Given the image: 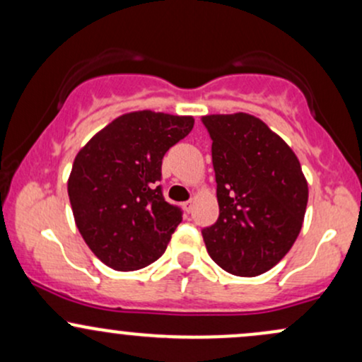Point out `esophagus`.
Here are the masks:
<instances>
[{
	"instance_id": "34e87169",
	"label": "esophagus",
	"mask_w": 362,
	"mask_h": 362,
	"mask_svg": "<svg viewBox=\"0 0 362 362\" xmlns=\"http://www.w3.org/2000/svg\"><path fill=\"white\" fill-rule=\"evenodd\" d=\"M182 206H184L185 213H190V211H192V207H194V201H185Z\"/></svg>"
}]
</instances>
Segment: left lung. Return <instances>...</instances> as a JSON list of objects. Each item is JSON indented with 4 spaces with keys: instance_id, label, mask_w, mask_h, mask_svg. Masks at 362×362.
Returning <instances> with one entry per match:
<instances>
[{
    "instance_id": "1",
    "label": "left lung",
    "mask_w": 362,
    "mask_h": 362,
    "mask_svg": "<svg viewBox=\"0 0 362 362\" xmlns=\"http://www.w3.org/2000/svg\"><path fill=\"white\" fill-rule=\"evenodd\" d=\"M213 141L219 218L202 238L219 267L253 277L279 262L296 242L308 184L296 155L279 136L248 114L206 115Z\"/></svg>"
}]
</instances>
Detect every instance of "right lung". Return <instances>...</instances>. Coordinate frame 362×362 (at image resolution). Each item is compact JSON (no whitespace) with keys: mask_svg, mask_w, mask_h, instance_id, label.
<instances>
[{"mask_svg":"<svg viewBox=\"0 0 362 362\" xmlns=\"http://www.w3.org/2000/svg\"><path fill=\"white\" fill-rule=\"evenodd\" d=\"M194 127L192 117L141 110L120 115L74 158L68 194L90 250L115 271L163 255L182 209L163 197L161 161Z\"/></svg>","mask_w":362,"mask_h":362,"instance_id":"1","label":"right lung"}]
</instances>
